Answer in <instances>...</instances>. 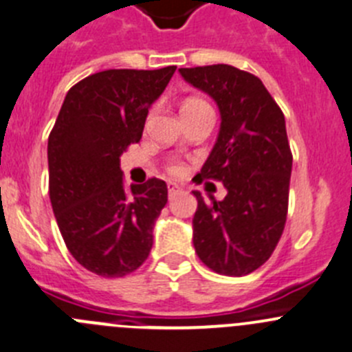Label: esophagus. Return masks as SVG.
<instances>
[{
    "instance_id": "1",
    "label": "esophagus",
    "mask_w": 352,
    "mask_h": 352,
    "mask_svg": "<svg viewBox=\"0 0 352 352\" xmlns=\"http://www.w3.org/2000/svg\"><path fill=\"white\" fill-rule=\"evenodd\" d=\"M179 192H180V186H179V184L168 182V196H170V198H173V196L179 195Z\"/></svg>"
}]
</instances>
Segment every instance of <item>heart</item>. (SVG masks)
Returning <instances> with one entry per match:
<instances>
[{"mask_svg":"<svg viewBox=\"0 0 352 352\" xmlns=\"http://www.w3.org/2000/svg\"><path fill=\"white\" fill-rule=\"evenodd\" d=\"M192 106H208V104H206L205 100H201V98H189V100L184 102L182 109H184V107H192ZM168 172L173 173V175H180V173L184 172V168H182V165H180V163L173 161V163H170V165H168Z\"/></svg>","mask_w":352,"mask_h":352,"instance_id":"b5f03b06","label":"heart"}]
</instances>
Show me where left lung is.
<instances>
[{"label":"left lung","instance_id":"obj_1","mask_svg":"<svg viewBox=\"0 0 352 352\" xmlns=\"http://www.w3.org/2000/svg\"><path fill=\"white\" fill-rule=\"evenodd\" d=\"M221 111L219 139L195 177L219 180L222 201L195 191L192 243L199 261L224 276H245L272 255L288 213L292 151L280 106L252 72L228 64L180 67Z\"/></svg>","mask_w":352,"mask_h":352}]
</instances>
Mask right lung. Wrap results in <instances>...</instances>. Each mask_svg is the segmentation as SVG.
<instances>
[{
    "label": "right lung",
    "mask_w": 352,
    "mask_h": 352,
    "mask_svg": "<svg viewBox=\"0 0 352 352\" xmlns=\"http://www.w3.org/2000/svg\"><path fill=\"white\" fill-rule=\"evenodd\" d=\"M175 69H107L78 81L48 137V192L60 234L72 257L104 278L133 272L153 248L168 189L156 177L128 189L120 156L140 140L149 106Z\"/></svg>",
    "instance_id": "1"
}]
</instances>
